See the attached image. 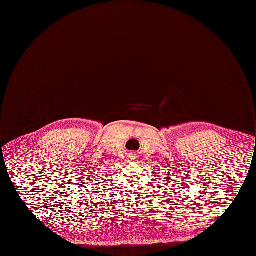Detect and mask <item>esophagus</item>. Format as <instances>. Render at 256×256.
Wrapping results in <instances>:
<instances>
[{
  "label": "esophagus",
  "mask_w": 256,
  "mask_h": 256,
  "mask_svg": "<svg viewBox=\"0 0 256 256\" xmlns=\"http://www.w3.org/2000/svg\"><path fill=\"white\" fill-rule=\"evenodd\" d=\"M131 159H133V158H131Z\"/></svg>",
  "instance_id": "esophagus-1"
}]
</instances>
